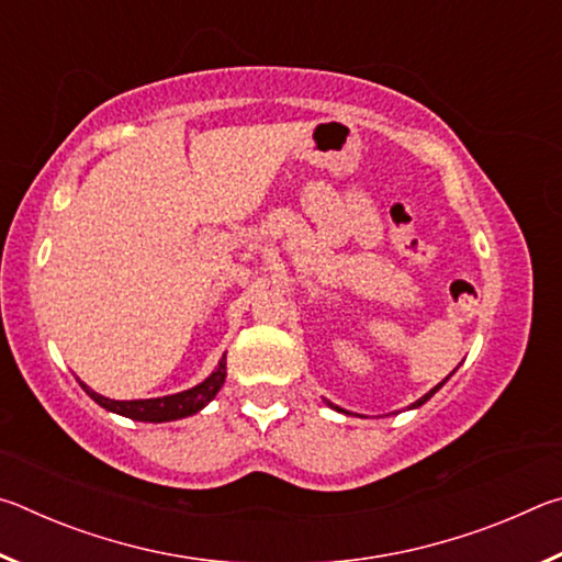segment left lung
I'll use <instances>...</instances> for the list:
<instances>
[{
    "label": "left lung",
    "mask_w": 562,
    "mask_h": 562,
    "mask_svg": "<svg viewBox=\"0 0 562 562\" xmlns=\"http://www.w3.org/2000/svg\"><path fill=\"white\" fill-rule=\"evenodd\" d=\"M446 379H449V376H446ZM446 379H443V382H441V384H436V386L431 389V392H429V394H424L422 398H418V402H414V404H412V408H418V406H422V404H426V402H429V398H431V396H434L436 392H439V389H441V386L446 384ZM327 404H329V402H327ZM329 406H331V408H337V412H341V414H349V412H345V408H339V406H335V404H329Z\"/></svg>",
    "instance_id": "obj_1"
}]
</instances>
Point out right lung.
Wrapping results in <instances>:
<instances>
[{
  "label": "right lung",
  "instance_id": "1",
  "mask_svg": "<svg viewBox=\"0 0 562 562\" xmlns=\"http://www.w3.org/2000/svg\"><path fill=\"white\" fill-rule=\"evenodd\" d=\"M83 392H87L93 402L99 406L106 408V412L121 414L126 418H133V422H150V424H160V422H176V418H186L193 416L213 402L215 394L221 392V386L225 384V357L221 359L215 372L193 389H186L180 394H170V396H158V398H131V402H116V398L101 396L89 389L83 382H79Z\"/></svg>",
  "mask_w": 562,
  "mask_h": 562
}]
</instances>
